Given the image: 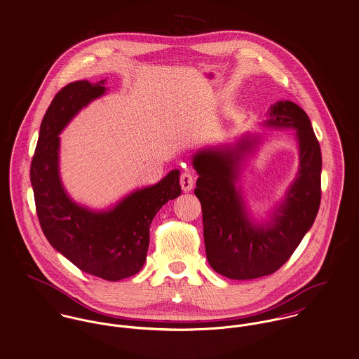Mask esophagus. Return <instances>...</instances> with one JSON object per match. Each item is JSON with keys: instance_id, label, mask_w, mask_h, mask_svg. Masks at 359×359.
<instances>
[{"instance_id": "1", "label": "esophagus", "mask_w": 359, "mask_h": 359, "mask_svg": "<svg viewBox=\"0 0 359 359\" xmlns=\"http://www.w3.org/2000/svg\"><path fill=\"white\" fill-rule=\"evenodd\" d=\"M180 186L183 191H190L194 186V175L191 172H183L180 175Z\"/></svg>"}]
</instances>
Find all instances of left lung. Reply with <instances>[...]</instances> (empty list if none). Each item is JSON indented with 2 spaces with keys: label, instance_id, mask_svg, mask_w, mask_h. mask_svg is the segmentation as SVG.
Instances as JSON below:
<instances>
[{
  "label": "left lung",
  "instance_id": "8db88e82",
  "mask_svg": "<svg viewBox=\"0 0 359 359\" xmlns=\"http://www.w3.org/2000/svg\"><path fill=\"white\" fill-rule=\"evenodd\" d=\"M270 126L294 128L300 146V169L273 223L253 226L236 190L237 162L250 146L237 150H203L193 165L198 172L194 194L202 206L206 257L210 267L230 279L274 274L296 250L313 226L320 203L322 157L318 139L306 111L296 103L278 102L269 110Z\"/></svg>",
  "mask_w": 359,
  "mask_h": 359
}]
</instances>
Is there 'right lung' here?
Here are the masks:
<instances>
[{"label": "right lung", "instance_id": "right-lung-1", "mask_svg": "<svg viewBox=\"0 0 359 359\" xmlns=\"http://www.w3.org/2000/svg\"><path fill=\"white\" fill-rule=\"evenodd\" d=\"M103 85L104 81H76L55 95L41 122L30 180L39 222L49 243L81 271L114 282L142 270L151 222L182 189L175 169L156 186L135 191L109 212H90L66 196L57 169V135L83 106L104 93Z\"/></svg>", "mask_w": 359, "mask_h": 359}]
</instances>
